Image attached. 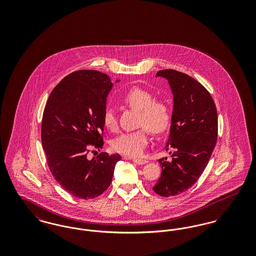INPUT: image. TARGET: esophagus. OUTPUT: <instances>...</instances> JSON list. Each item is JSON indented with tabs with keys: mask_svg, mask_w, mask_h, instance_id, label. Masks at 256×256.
Returning a JSON list of instances; mask_svg holds the SVG:
<instances>
[{
	"mask_svg": "<svg viewBox=\"0 0 256 256\" xmlns=\"http://www.w3.org/2000/svg\"><path fill=\"white\" fill-rule=\"evenodd\" d=\"M134 162L138 165H144V164H146L148 161L146 159L134 158Z\"/></svg>",
	"mask_w": 256,
	"mask_h": 256,
	"instance_id": "obj_1",
	"label": "esophagus"
}]
</instances>
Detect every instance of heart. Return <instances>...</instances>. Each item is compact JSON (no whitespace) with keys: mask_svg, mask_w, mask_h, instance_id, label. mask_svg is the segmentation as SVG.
Listing matches in <instances>:
<instances>
[{"mask_svg":"<svg viewBox=\"0 0 256 256\" xmlns=\"http://www.w3.org/2000/svg\"><path fill=\"white\" fill-rule=\"evenodd\" d=\"M122 102L132 110L139 111L138 126L142 128L115 138L111 148L114 152L130 158L140 156L148 141V132L156 136L168 132L172 122V110L164 100H156L154 95L144 88L132 87L122 97ZM102 122L106 128L114 132L118 128L116 114L112 108L104 113Z\"/></svg>","mask_w":256,"mask_h":256,"instance_id":"heart-1","label":"heart"}]
</instances>
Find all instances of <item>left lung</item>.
<instances>
[{
    "instance_id": "1",
    "label": "left lung",
    "mask_w": 256,
    "mask_h": 256,
    "mask_svg": "<svg viewBox=\"0 0 256 256\" xmlns=\"http://www.w3.org/2000/svg\"><path fill=\"white\" fill-rule=\"evenodd\" d=\"M167 78L174 95L172 122L166 150L170 160L159 159L162 172L154 191L176 196L191 188L211 158L218 136V117L210 93L193 78L176 70L156 73Z\"/></svg>"
}]
</instances>
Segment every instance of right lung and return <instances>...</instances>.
<instances>
[{
	"instance_id": "add662e5",
	"label": "right lung",
	"mask_w": 256,
	"mask_h": 256,
	"mask_svg": "<svg viewBox=\"0 0 256 256\" xmlns=\"http://www.w3.org/2000/svg\"><path fill=\"white\" fill-rule=\"evenodd\" d=\"M112 86L106 74L76 71L54 88L43 112L41 140L50 170L74 198L89 200L102 194L121 159L118 154L106 152L87 158L91 146H104L102 117Z\"/></svg>"
}]
</instances>
